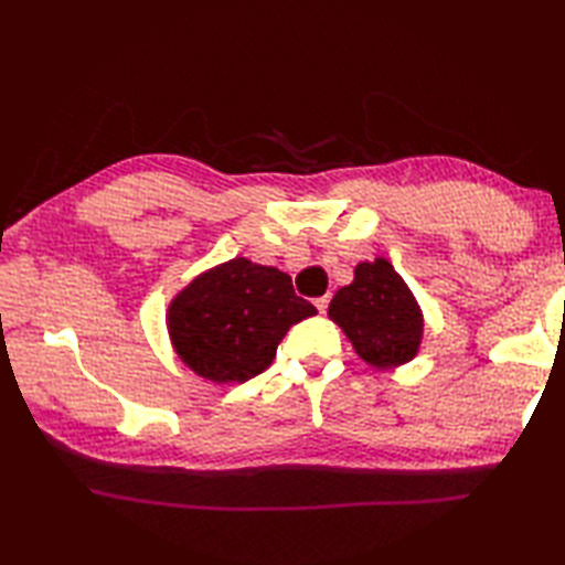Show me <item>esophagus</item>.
<instances>
[{
  "label": "esophagus",
  "instance_id": "obj_1",
  "mask_svg": "<svg viewBox=\"0 0 565 565\" xmlns=\"http://www.w3.org/2000/svg\"><path fill=\"white\" fill-rule=\"evenodd\" d=\"M328 306H330V294H326V296H320V298H316V308L320 310V313H326V310H328Z\"/></svg>",
  "mask_w": 565,
  "mask_h": 565
}]
</instances>
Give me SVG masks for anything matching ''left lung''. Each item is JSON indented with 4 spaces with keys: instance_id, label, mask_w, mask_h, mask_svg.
<instances>
[{
    "instance_id": "1",
    "label": "left lung",
    "mask_w": 565,
    "mask_h": 565,
    "mask_svg": "<svg viewBox=\"0 0 565 565\" xmlns=\"http://www.w3.org/2000/svg\"><path fill=\"white\" fill-rule=\"evenodd\" d=\"M330 318L352 340L356 354L379 369L411 362L423 340V313L388 259L362 262L354 281L334 294Z\"/></svg>"
}]
</instances>
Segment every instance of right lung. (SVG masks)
<instances>
[{
  "label": "right lung",
  "instance_id": "add662e5",
  "mask_svg": "<svg viewBox=\"0 0 565 565\" xmlns=\"http://www.w3.org/2000/svg\"><path fill=\"white\" fill-rule=\"evenodd\" d=\"M316 313L289 274L235 257L196 276L172 301L167 326L199 376L245 383L271 364L294 322Z\"/></svg>",
  "mask_w": 565,
  "mask_h": 565
}]
</instances>
